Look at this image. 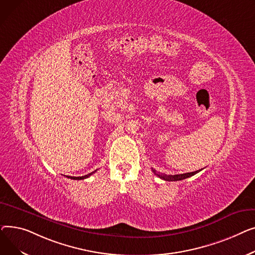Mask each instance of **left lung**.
<instances>
[{
    "mask_svg": "<svg viewBox=\"0 0 255 255\" xmlns=\"http://www.w3.org/2000/svg\"><path fill=\"white\" fill-rule=\"evenodd\" d=\"M201 170L199 171H194V172H190V173H184V174H178V175H166V174H160L157 173L155 170L152 169V172L159 177L160 179H163L166 181H179V180H183V179H186L188 177H191L193 175H196L197 173H199Z\"/></svg>",
    "mask_w": 255,
    "mask_h": 255,
    "instance_id": "1",
    "label": "left lung"
}]
</instances>
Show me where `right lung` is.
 <instances>
[{"mask_svg": "<svg viewBox=\"0 0 255 255\" xmlns=\"http://www.w3.org/2000/svg\"><path fill=\"white\" fill-rule=\"evenodd\" d=\"M95 172H97V170H96V171H94V172H92V173L87 174V175L81 176V177H72V176H70V177H68V178H70V179H73V180H82V179H86V178H88V177L91 176V175H93Z\"/></svg>", "mask_w": 255, "mask_h": 255, "instance_id": "1", "label": "right lung"}]
</instances>
